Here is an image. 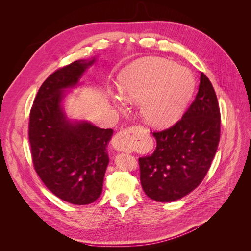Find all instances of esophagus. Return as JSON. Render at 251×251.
Listing matches in <instances>:
<instances>
[{"label": "esophagus", "instance_id": "1", "mask_svg": "<svg viewBox=\"0 0 251 251\" xmlns=\"http://www.w3.org/2000/svg\"><path fill=\"white\" fill-rule=\"evenodd\" d=\"M137 134L136 126H130L118 132L112 140V144L115 150L120 151H127L134 149V142Z\"/></svg>", "mask_w": 251, "mask_h": 251}]
</instances>
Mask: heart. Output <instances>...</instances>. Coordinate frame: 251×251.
Segmentation results:
<instances>
[{
    "mask_svg": "<svg viewBox=\"0 0 251 251\" xmlns=\"http://www.w3.org/2000/svg\"><path fill=\"white\" fill-rule=\"evenodd\" d=\"M117 103L141 102V114L155 127L170 126L182 116L195 92L193 74L171 60L151 57L134 63L120 77Z\"/></svg>",
    "mask_w": 251,
    "mask_h": 251,
    "instance_id": "heart-1",
    "label": "heart"
}]
</instances>
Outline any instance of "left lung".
I'll use <instances>...</instances> for the list:
<instances>
[{"mask_svg":"<svg viewBox=\"0 0 251 251\" xmlns=\"http://www.w3.org/2000/svg\"><path fill=\"white\" fill-rule=\"evenodd\" d=\"M221 114L215 89L202 72L199 91L174 126L153 132L156 150L138 159L144 193L157 202L181 199L198 186L220 141Z\"/></svg>","mask_w":251,"mask_h":251,"instance_id":"1","label":"left lung"}]
</instances>
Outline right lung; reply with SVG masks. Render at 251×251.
Segmentation results:
<instances>
[{
  "label": "right lung",
  "instance_id": "1",
  "mask_svg": "<svg viewBox=\"0 0 251 251\" xmlns=\"http://www.w3.org/2000/svg\"><path fill=\"white\" fill-rule=\"evenodd\" d=\"M93 60L59 68L43 82L29 116V142L34 170L49 191L76 205L100 198L109 163L112 128L87 121L70 123L63 112L66 88L74 87Z\"/></svg>",
  "mask_w": 251,
  "mask_h": 251
}]
</instances>
